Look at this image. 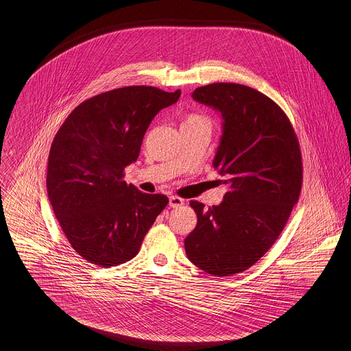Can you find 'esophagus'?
I'll return each instance as SVG.
<instances>
[{"label":"esophagus","instance_id":"1","mask_svg":"<svg viewBox=\"0 0 351 351\" xmlns=\"http://www.w3.org/2000/svg\"><path fill=\"white\" fill-rule=\"evenodd\" d=\"M169 205H170L171 208H180V206L184 205V199H181V197H178V196H170Z\"/></svg>","mask_w":351,"mask_h":351}]
</instances>
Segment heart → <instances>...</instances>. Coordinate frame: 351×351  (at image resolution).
<instances>
[{
  "label": "heart",
  "instance_id": "1",
  "mask_svg": "<svg viewBox=\"0 0 351 351\" xmlns=\"http://www.w3.org/2000/svg\"><path fill=\"white\" fill-rule=\"evenodd\" d=\"M199 124H208L209 125V120L202 114L189 113V114H186V117L182 123V125H199Z\"/></svg>",
  "mask_w": 351,
  "mask_h": 351
}]
</instances>
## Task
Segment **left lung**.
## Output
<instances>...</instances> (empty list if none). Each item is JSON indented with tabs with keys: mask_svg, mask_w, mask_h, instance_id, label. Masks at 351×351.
<instances>
[{
	"mask_svg": "<svg viewBox=\"0 0 351 351\" xmlns=\"http://www.w3.org/2000/svg\"><path fill=\"white\" fill-rule=\"evenodd\" d=\"M192 97L224 120L213 167L228 192L208 209L191 201L197 226L185 251L205 273L227 277L251 267L282 232L300 196V145L285 112L252 88L210 84Z\"/></svg>",
	"mask_w": 351,
	"mask_h": 351,
	"instance_id": "left-lung-1",
	"label": "left lung"
}]
</instances>
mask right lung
Instances as JSON below:
<instances>
[{"label":"right lung","mask_w":351,"mask_h":351,"mask_svg":"<svg viewBox=\"0 0 351 351\" xmlns=\"http://www.w3.org/2000/svg\"><path fill=\"white\" fill-rule=\"evenodd\" d=\"M181 90L125 86L81 102L56 132L49 155L47 193L71 247L110 267L132 259L169 199L127 184L124 169L139 156L156 113Z\"/></svg>","instance_id":"obj_1"}]
</instances>
